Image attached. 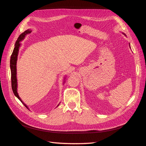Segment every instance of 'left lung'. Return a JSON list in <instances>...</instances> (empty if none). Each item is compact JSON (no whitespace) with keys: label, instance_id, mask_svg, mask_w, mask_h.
Returning <instances> with one entry per match:
<instances>
[{"label":"left lung","instance_id":"left-lung-1","mask_svg":"<svg viewBox=\"0 0 146 146\" xmlns=\"http://www.w3.org/2000/svg\"><path fill=\"white\" fill-rule=\"evenodd\" d=\"M123 34H124V33H123Z\"/></svg>","mask_w":146,"mask_h":146}]
</instances>
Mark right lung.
Listing matches in <instances>:
<instances>
[{
  "instance_id": "obj_1",
  "label": "right lung",
  "mask_w": 146,
  "mask_h": 146,
  "mask_svg": "<svg viewBox=\"0 0 146 146\" xmlns=\"http://www.w3.org/2000/svg\"><path fill=\"white\" fill-rule=\"evenodd\" d=\"M31 32H32V31H31L30 29H28V30L25 31L24 33L21 34L20 36L18 37V38L17 39V41H16L14 50H13V52L12 53L11 56V59H10V68H11V87H12L13 93H14L15 96L17 98H18V99L19 100L20 102H22L27 108H28L27 106L22 102V100H21V98L19 96V95H18V92H17V59H18V52H19V48H20V46L21 45L20 41H22L23 39L25 38V36L28 34H30ZM57 106H59V105H58Z\"/></svg>"
}]
</instances>
